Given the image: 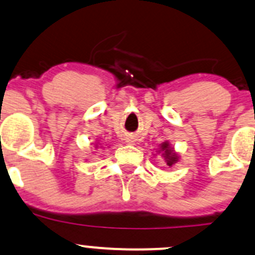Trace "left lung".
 Wrapping results in <instances>:
<instances>
[{"mask_svg":"<svg viewBox=\"0 0 255 255\" xmlns=\"http://www.w3.org/2000/svg\"><path fill=\"white\" fill-rule=\"evenodd\" d=\"M158 153L163 157L164 162L167 163V166L173 167L177 162H179V154L178 152H175L174 147L170 146L169 141H164L162 142L158 147Z\"/></svg>","mask_w":255,"mask_h":255,"instance_id":"8db88e82","label":"left lung"}]
</instances>
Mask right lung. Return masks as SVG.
Returning <instances> with one entry per match:
<instances>
[{"instance_id":"obj_1","label":"right lung","mask_w":255,"mask_h":255,"mask_svg":"<svg viewBox=\"0 0 255 255\" xmlns=\"http://www.w3.org/2000/svg\"><path fill=\"white\" fill-rule=\"evenodd\" d=\"M101 146H102V143H99V142H97L96 145H94V147H96V149L98 148V147H101Z\"/></svg>"}]
</instances>
